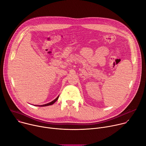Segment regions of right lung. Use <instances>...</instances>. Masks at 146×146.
I'll use <instances>...</instances> for the list:
<instances>
[{
  "instance_id": "add662e5",
  "label": "right lung",
  "mask_w": 146,
  "mask_h": 146,
  "mask_svg": "<svg viewBox=\"0 0 146 146\" xmlns=\"http://www.w3.org/2000/svg\"><path fill=\"white\" fill-rule=\"evenodd\" d=\"M58 98H59V96L56 98V99H55L54 100H52V102H50V103H47V104H45V105H35V106H41V107H44V106H50V105H53V104L58 100Z\"/></svg>"
}]
</instances>
